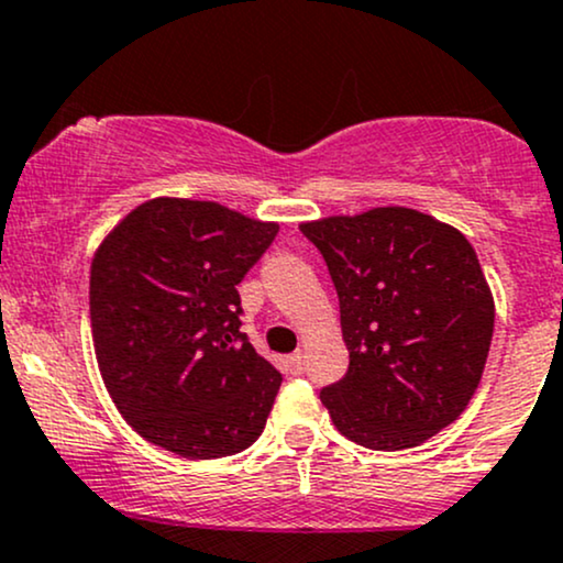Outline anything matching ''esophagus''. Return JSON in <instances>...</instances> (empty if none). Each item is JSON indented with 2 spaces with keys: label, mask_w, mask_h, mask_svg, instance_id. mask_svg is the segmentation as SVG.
Masks as SVG:
<instances>
[{
  "label": "esophagus",
  "mask_w": 563,
  "mask_h": 563,
  "mask_svg": "<svg viewBox=\"0 0 563 563\" xmlns=\"http://www.w3.org/2000/svg\"><path fill=\"white\" fill-rule=\"evenodd\" d=\"M286 367H288L290 376H303V354L301 352L290 354V357L286 360Z\"/></svg>",
  "instance_id": "obj_1"
}]
</instances>
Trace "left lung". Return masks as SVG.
I'll return each mask as SVG.
<instances>
[{
    "mask_svg": "<svg viewBox=\"0 0 563 563\" xmlns=\"http://www.w3.org/2000/svg\"><path fill=\"white\" fill-rule=\"evenodd\" d=\"M339 294L349 367L320 399L371 450L416 448L466 410L493 344L495 303L474 245L386 206L301 224Z\"/></svg>",
    "mask_w": 563,
    "mask_h": 563,
    "instance_id": "1",
    "label": "left lung"
}]
</instances>
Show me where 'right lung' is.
Returning a JSON list of instances; mask_svg holds the SVG:
<instances>
[{"label":"right lung","instance_id":"1","mask_svg":"<svg viewBox=\"0 0 563 563\" xmlns=\"http://www.w3.org/2000/svg\"><path fill=\"white\" fill-rule=\"evenodd\" d=\"M275 235L277 224L211 200L153 198L95 254L97 365L147 442L211 461L262 437L283 376L241 333L238 283Z\"/></svg>","mask_w":563,"mask_h":563}]
</instances>
